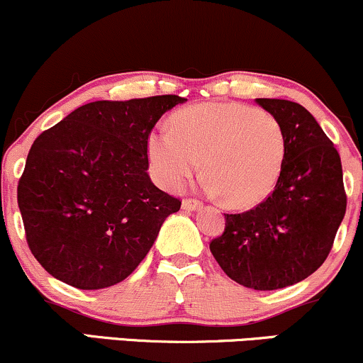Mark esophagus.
<instances>
[{
    "mask_svg": "<svg viewBox=\"0 0 363 363\" xmlns=\"http://www.w3.org/2000/svg\"><path fill=\"white\" fill-rule=\"evenodd\" d=\"M200 207H202V202H200V200H195V199H186L182 202V208L186 212L199 211Z\"/></svg>",
    "mask_w": 363,
    "mask_h": 363,
    "instance_id": "34e87169",
    "label": "esophagus"
}]
</instances>
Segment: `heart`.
I'll use <instances>...</instances> for the list:
<instances>
[{"mask_svg":"<svg viewBox=\"0 0 363 363\" xmlns=\"http://www.w3.org/2000/svg\"><path fill=\"white\" fill-rule=\"evenodd\" d=\"M287 140L279 118L255 106L200 104L178 110L172 129L147 138L151 173L161 186L178 190L203 169L207 189L236 208L258 206L282 177Z\"/></svg>","mask_w":363,"mask_h":363,"instance_id":"1","label":"heart"}]
</instances>
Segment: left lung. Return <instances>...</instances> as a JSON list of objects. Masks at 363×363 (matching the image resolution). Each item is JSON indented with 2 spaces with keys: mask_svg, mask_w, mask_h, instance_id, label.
I'll use <instances>...</instances> for the list:
<instances>
[{
  "mask_svg": "<svg viewBox=\"0 0 363 363\" xmlns=\"http://www.w3.org/2000/svg\"><path fill=\"white\" fill-rule=\"evenodd\" d=\"M279 118L287 140L282 177L265 202L224 214L211 251L224 274L255 291L308 279L325 263L347 211L342 160L316 118L289 100L257 98Z\"/></svg>",
  "mask_w": 363,
  "mask_h": 363,
  "instance_id": "1",
  "label": "left lung"
}]
</instances>
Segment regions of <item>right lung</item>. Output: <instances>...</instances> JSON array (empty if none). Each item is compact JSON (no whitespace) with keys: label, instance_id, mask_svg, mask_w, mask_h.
Returning a JSON list of instances; mask_svg holds the SVG:
<instances>
[{"label":"right lung","instance_id":"1","mask_svg":"<svg viewBox=\"0 0 363 363\" xmlns=\"http://www.w3.org/2000/svg\"><path fill=\"white\" fill-rule=\"evenodd\" d=\"M183 101H91L33 140L18 207L28 248L54 279L98 291L146 258L166 217L182 206L149 178L147 138Z\"/></svg>","mask_w":363,"mask_h":363}]
</instances>
